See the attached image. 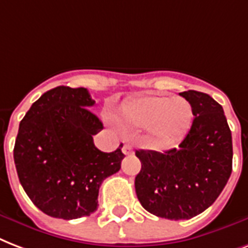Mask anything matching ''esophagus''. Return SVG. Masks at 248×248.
I'll use <instances>...</instances> for the list:
<instances>
[{
    "label": "esophagus",
    "mask_w": 248,
    "mask_h": 248,
    "mask_svg": "<svg viewBox=\"0 0 248 248\" xmlns=\"http://www.w3.org/2000/svg\"><path fill=\"white\" fill-rule=\"evenodd\" d=\"M122 151H123V154L130 155V154H132V153H133V147H132V146H130L129 143H124V145H123Z\"/></svg>",
    "instance_id": "obj_1"
}]
</instances>
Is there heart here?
<instances>
[{"label":"heart","mask_w":248,"mask_h":248,"mask_svg":"<svg viewBox=\"0 0 248 248\" xmlns=\"http://www.w3.org/2000/svg\"><path fill=\"white\" fill-rule=\"evenodd\" d=\"M123 120L147 129L160 142H170L185 133L193 119L190 103L180 97L143 95L123 107Z\"/></svg>","instance_id":"obj_1"}]
</instances>
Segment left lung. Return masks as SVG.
<instances>
[{
    "label": "left lung",
    "mask_w": 248,
    "mask_h": 248,
    "mask_svg": "<svg viewBox=\"0 0 248 248\" xmlns=\"http://www.w3.org/2000/svg\"><path fill=\"white\" fill-rule=\"evenodd\" d=\"M193 108L186 137L164 153L136 151L141 170L134 186L146 211L168 220H187L217 199L232 173V132L221 105L208 94L180 93Z\"/></svg>",
    "instance_id": "left-lung-1"
}]
</instances>
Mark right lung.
Segmentation results:
<instances>
[{"label": "right lung", "mask_w": 248, "mask_h": 248, "mask_svg": "<svg viewBox=\"0 0 248 248\" xmlns=\"http://www.w3.org/2000/svg\"><path fill=\"white\" fill-rule=\"evenodd\" d=\"M85 88L57 86L38 98L19 125L14 162L23 189L44 214L74 220L97 210L99 186L125 155L98 150L103 129Z\"/></svg>", "instance_id": "obj_1"}]
</instances>
